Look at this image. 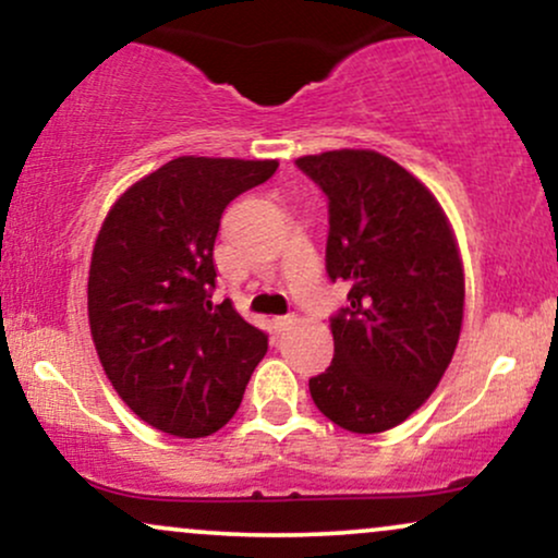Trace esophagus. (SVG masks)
<instances>
[{"mask_svg":"<svg viewBox=\"0 0 558 558\" xmlns=\"http://www.w3.org/2000/svg\"><path fill=\"white\" fill-rule=\"evenodd\" d=\"M272 323H275V328H278V332H283V330L291 328L293 323H296V317H293V315H286V317H275Z\"/></svg>","mask_w":558,"mask_h":558,"instance_id":"1","label":"esophagus"}]
</instances>
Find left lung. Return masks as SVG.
Masks as SVG:
<instances>
[{"mask_svg": "<svg viewBox=\"0 0 558 558\" xmlns=\"http://www.w3.org/2000/svg\"><path fill=\"white\" fill-rule=\"evenodd\" d=\"M296 165L328 194L325 262L351 301L330 323L336 354L310 380L312 401L349 433L390 430L430 399L457 351V235L433 191L380 151L332 149Z\"/></svg>", "mask_w": 558, "mask_h": 558, "instance_id": "obj_1", "label": "left lung"}]
</instances>
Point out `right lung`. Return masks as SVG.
Listing matches in <instances>:
<instances>
[{
  "label": "right lung",
  "mask_w": 558,
  "mask_h": 558,
  "mask_svg": "<svg viewBox=\"0 0 558 558\" xmlns=\"http://www.w3.org/2000/svg\"><path fill=\"white\" fill-rule=\"evenodd\" d=\"M278 159L175 157L128 185L96 235L88 328L105 375L138 420L175 438L220 430L241 407L267 336L213 304L222 209Z\"/></svg>",
  "instance_id": "obj_1"
}]
</instances>
